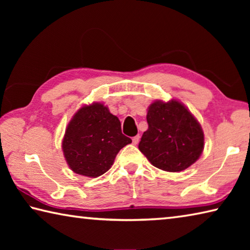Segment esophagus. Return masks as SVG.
Here are the masks:
<instances>
[{
	"label": "esophagus",
	"mask_w": 250,
	"mask_h": 250,
	"mask_svg": "<svg viewBox=\"0 0 250 250\" xmlns=\"http://www.w3.org/2000/svg\"><path fill=\"white\" fill-rule=\"evenodd\" d=\"M139 141H140V135H135L132 138V143L133 145H138Z\"/></svg>",
	"instance_id": "34e87169"
}]
</instances>
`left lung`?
I'll list each match as a JSON object with an SVG mask.
<instances>
[{
  "label": "left lung",
  "instance_id": "left-lung-1",
  "mask_svg": "<svg viewBox=\"0 0 250 250\" xmlns=\"http://www.w3.org/2000/svg\"><path fill=\"white\" fill-rule=\"evenodd\" d=\"M149 128L143 132L139 150L152 166L167 172L191 167L204 149L202 126L184 104L176 100L155 101L147 110Z\"/></svg>",
  "mask_w": 250,
  "mask_h": 250
}]
</instances>
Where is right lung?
Here are the masks:
<instances>
[{
  "label": "right lung",
  "instance_id": "add662e5",
  "mask_svg": "<svg viewBox=\"0 0 250 250\" xmlns=\"http://www.w3.org/2000/svg\"><path fill=\"white\" fill-rule=\"evenodd\" d=\"M132 142L121 132L120 120L103 104L83 105L67 126L62 151L75 173L97 177L107 172L122 147Z\"/></svg>",
  "mask_w": 250,
  "mask_h": 250
}]
</instances>
